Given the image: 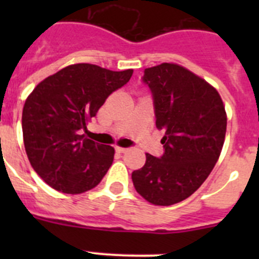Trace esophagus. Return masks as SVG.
Here are the masks:
<instances>
[{"label": "esophagus", "instance_id": "esophagus-1", "mask_svg": "<svg viewBox=\"0 0 259 259\" xmlns=\"http://www.w3.org/2000/svg\"><path fill=\"white\" fill-rule=\"evenodd\" d=\"M115 150H116V153H125L128 149L127 148H120V146H116Z\"/></svg>", "mask_w": 259, "mask_h": 259}]
</instances>
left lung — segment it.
<instances>
[{
  "label": "left lung",
  "instance_id": "left-lung-1",
  "mask_svg": "<svg viewBox=\"0 0 259 259\" xmlns=\"http://www.w3.org/2000/svg\"><path fill=\"white\" fill-rule=\"evenodd\" d=\"M143 80L154 100L155 125L163 130L161 158L146 153L132 172L135 189L157 206H170L197 191L221 155L227 114L218 91L176 63L145 68Z\"/></svg>",
  "mask_w": 259,
  "mask_h": 259
}]
</instances>
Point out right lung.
<instances>
[{"label": "right lung", "instance_id": "add662e5", "mask_svg": "<svg viewBox=\"0 0 259 259\" xmlns=\"http://www.w3.org/2000/svg\"><path fill=\"white\" fill-rule=\"evenodd\" d=\"M132 74L131 68L111 71L76 63L40 81L27 97L22 114L27 157L53 189L79 194L100 184L115 150L89 140L83 131L106 98Z\"/></svg>", "mask_w": 259, "mask_h": 259}]
</instances>
